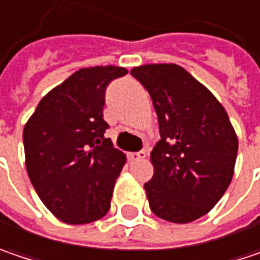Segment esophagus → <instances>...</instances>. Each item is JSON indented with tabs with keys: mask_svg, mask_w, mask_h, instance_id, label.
Instances as JSON below:
<instances>
[{
	"mask_svg": "<svg viewBox=\"0 0 260 260\" xmlns=\"http://www.w3.org/2000/svg\"><path fill=\"white\" fill-rule=\"evenodd\" d=\"M144 157H145L144 150H141V151H138V153H129V154H128V159H129L131 161L143 160Z\"/></svg>",
	"mask_w": 260,
	"mask_h": 260,
	"instance_id": "1",
	"label": "esophagus"
}]
</instances>
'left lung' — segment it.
<instances>
[{"label": "left lung", "instance_id": "8db88e82", "mask_svg": "<svg viewBox=\"0 0 260 260\" xmlns=\"http://www.w3.org/2000/svg\"><path fill=\"white\" fill-rule=\"evenodd\" d=\"M131 75L148 91L160 140L144 188L151 212L175 223L196 221L226 191L238 140L225 109L206 86L176 64H144Z\"/></svg>", "mask_w": 260, "mask_h": 260}]
</instances>
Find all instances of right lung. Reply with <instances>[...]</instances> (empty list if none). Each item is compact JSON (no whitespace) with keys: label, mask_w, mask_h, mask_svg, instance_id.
Wrapping results in <instances>:
<instances>
[{"label":"right lung","mask_w":260,"mask_h":260,"mask_svg":"<svg viewBox=\"0 0 260 260\" xmlns=\"http://www.w3.org/2000/svg\"><path fill=\"white\" fill-rule=\"evenodd\" d=\"M128 70L75 72L39 101L23 129L26 169L42 203L60 221L81 225L110 209L125 154L104 137L106 88Z\"/></svg>","instance_id":"add662e5"}]
</instances>
